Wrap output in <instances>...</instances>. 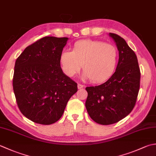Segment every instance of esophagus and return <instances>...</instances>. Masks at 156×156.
I'll return each instance as SVG.
<instances>
[{"instance_id": "esophagus-1", "label": "esophagus", "mask_w": 156, "mask_h": 156, "mask_svg": "<svg viewBox=\"0 0 156 156\" xmlns=\"http://www.w3.org/2000/svg\"><path fill=\"white\" fill-rule=\"evenodd\" d=\"M78 89H81V88H82L84 87V85H82V84H78Z\"/></svg>"}]
</instances>
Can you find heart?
<instances>
[{"instance_id":"heart-1","label":"heart","mask_w":156,"mask_h":156,"mask_svg":"<svg viewBox=\"0 0 156 156\" xmlns=\"http://www.w3.org/2000/svg\"><path fill=\"white\" fill-rule=\"evenodd\" d=\"M118 51L114 46L98 41L82 40L76 42L72 51H63L60 64L63 72L74 77L83 68L84 79L93 82L106 81L114 74L118 63Z\"/></svg>"}]
</instances>
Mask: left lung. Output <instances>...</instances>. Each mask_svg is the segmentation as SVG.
<instances>
[{
  "label": "left lung",
  "mask_w": 156,
  "mask_h": 156,
  "mask_svg": "<svg viewBox=\"0 0 156 156\" xmlns=\"http://www.w3.org/2000/svg\"><path fill=\"white\" fill-rule=\"evenodd\" d=\"M109 36L116 45L119 59L114 74L98 86L86 88L88 115L97 123L108 125L127 116L135 105L141 73L136 54L125 40L114 33Z\"/></svg>",
  "instance_id": "left-lung-1"
}]
</instances>
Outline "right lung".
<instances>
[{"mask_svg": "<svg viewBox=\"0 0 156 156\" xmlns=\"http://www.w3.org/2000/svg\"><path fill=\"white\" fill-rule=\"evenodd\" d=\"M68 39L46 36L26 47L15 62L13 87L16 101L22 114L34 122H56L77 92V84L60 66Z\"/></svg>", "mask_w": 156, "mask_h": 156, "instance_id": "1", "label": "right lung"}]
</instances>
